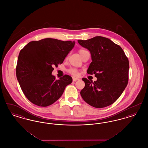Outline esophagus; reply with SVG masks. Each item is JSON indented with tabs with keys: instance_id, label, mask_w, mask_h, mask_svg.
<instances>
[{
	"instance_id": "34e87169",
	"label": "esophagus",
	"mask_w": 148,
	"mask_h": 148,
	"mask_svg": "<svg viewBox=\"0 0 148 148\" xmlns=\"http://www.w3.org/2000/svg\"><path fill=\"white\" fill-rule=\"evenodd\" d=\"M79 80V78H77V77H73V82H75V81H77V80Z\"/></svg>"
}]
</instances>
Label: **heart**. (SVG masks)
<instances>
[{"mask_svg": "<svg viewBox=\"0 0 148 148\" xmlns=\"http://www.w3.org/2000/svg\"><path fill=\"white\" fill-rule=\"evenodd\" d=\"M86 51H86L85 50L80 49L79 50V53L80 56H82ZM69 72L70 73H71V74H73V75H78V71H77V69H74V68H71V69H70L69 70Z\"/></svg>", "mask_w": 148, "mask_h": 148, "instance_id": "b5f03b06", "label": "heart"}]
</instances>
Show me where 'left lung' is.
<instances>
[{
	"mask_svg": "<svg viewBox=\"0 0 148 148\" xmlns=\"http://www.w3.org/2000/svg\"><path fill=\"white\" fill-rule=\"evenodd\" d=\"M78 43L90 52L92 62L87 70L95 74L92 82L86 77L80 95L85 101L97 108L113 104L125 89L128 82L129 60L123 50L108 38L95 36Z\"/></svg>",
	"mask_w": 148,
	"mask_h": 148,
	"instance_id": "1",
	"label": "left lung"
}]
</instances>
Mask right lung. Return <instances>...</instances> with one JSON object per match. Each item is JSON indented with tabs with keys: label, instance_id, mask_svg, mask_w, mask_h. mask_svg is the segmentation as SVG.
Returning <instances> with one entry per match:
<instances>
[{
	"label": "right lung",
	"instance_id": "right-lung-1",
	"mask_svg": "<svg viewBox=\"0 0 148 148\" xmlns=\"http://www.w3.org/2000/svg\"><path fill=\"white\" fill-rule=\"evenodd\" d=\"M75 43L45 38L30 42L21 50L16 75L22 91L32 103L40 106L51 105L71 83V76L65 75L56 80L51 73L53 66L63 63Z\"/></svg>",
	"mask_w": 148,
	"mask_h": 148
}]
</instances>
